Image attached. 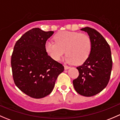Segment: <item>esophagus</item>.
Listing matches in <instances>:
<instances>
[{
  "label": "esophagus",
  "mask_w": 120,
  "mask_h": 120,
  "mask_svg": "<svg viewBox=\"0 0 120 120\" xmlns=\"http://www.w3.org/2000/svg\"><path fill=\"white\" fill-rule=\"evenodd\" d=\"M64 69L66 70H68V69H69L70 68V67H68V66H64Z\"/></svg>",
  "instance_id": "34e87169"
}]
</instances>
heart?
<instances>
[{
  "instance_id": "1",
  "label": "heart",
  "mask_w": 120,
  "mask_h": 120,
  "mask_svg": "<svg viewBox=\"0 0 120 120\" xmlns=\"http://www.w3.org/2000/svg\"><path fill=\"white\" fill-rule=\"evenodd\" d=\"M54 40L56 42L47 41L45 45L47 53L54 60H59L66 53V63L79 65L90 55L92 43L87 35L65 31L57 34Z\"/></svg>"
}]
</instances>
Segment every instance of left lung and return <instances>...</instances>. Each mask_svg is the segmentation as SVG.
I'll return each mask as SVG.
<instances>
[{
    "label": "left lung",
    "instance_id": "8db88e82",
    "mask_svg": "<svg viewBox=\"0 0 120 120\" xmlns=\"http://www.w3.org/2000/svg\"><path fill=\"white\" fill-rule=\"evenodd\" d=\"M81 30L88 33L92 49L88 59L77 67L79 74L72 82L79 95L92 96L100 93L108 84L112 66V53L109 45L98 31L89 27Z\"/></svg>",
    "mask_w": 120,
    "mask_h": 120
}]
</instances>
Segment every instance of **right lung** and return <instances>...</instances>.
<instances>
[{
  "label": "right lung",
  "instance_id": "add662e5",
  "mask_svg": "<svg viewBox=\"0 0 120 120\" xmlns=\"http://www.w3.org/2000/svg\"><path fill=\"white\" fill-rule=\"evenodd\" d=\"M53 31L35 28L25 32L14 47L11 64L15 85L35 99L49 95L64 66L49 56L45 45Z\"/></svg>",
  "mask_w": 120,
  "mask_h": 120
}]
</instances>
